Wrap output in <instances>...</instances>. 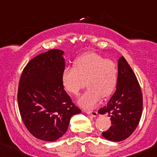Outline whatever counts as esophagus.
<instances>
[{
  "label": "esophagus",
  "mask_w": 157,
  "mask_h": 157,
  "mask_svg": "<svg viewBox=\"0 0 157 157\" xmlns=\"http://www.w3.org/2000/svg\"><path fill=\"white\" fill-rule=\"evenodd\" d=\"M86 114L90 115L91 116H93V117L97 116V115H98V112H96V111H86Z\"/></svg>",
  "instance_id": "1"
}]
</instances>
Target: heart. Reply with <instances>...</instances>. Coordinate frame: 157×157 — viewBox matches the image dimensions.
I'll return each instance as SVG.
<instances>
[{
  "instance_id": "heart-1",
  "label": "heart",
  "mask_w": 157,
  "mask_h": 157,
  "mask_svg": "<svg viewBox=\"0 0 157 157\" xmlns=\"http://www.w3.org/2000/svg\"><path fill=\"white\" fill-rule=\"evenodd\" d=\"M61 81L64 90L74 96H78L86 84L89 89L80 96L78 103L83 108L92 109L101 97H108L114 91L118 67L112 60L96 53H86L76 60L74 67L64 68Z\"/></svg>"
}]
</instances>
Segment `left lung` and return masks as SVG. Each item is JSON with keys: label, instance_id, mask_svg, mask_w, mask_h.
Instances as JSON below:
<instances>
[{"label": "left lung", "instance_id": "8db88e82", "mask_svg": "<svg viewBox=\"0 0 157 157\" xmlns=\"http://www.w3.org/2000/svg\"><path fill=\"white\" fill-rule=\"evenodd\" d=\"M116 91L99 114L108 113L112 126L102 134L111 141H121L131 135L139 124L143 109L141 89L124 57L118 60Z\"/></svg>", "mask_w": 157, "mask_h": 157}]
</instances>
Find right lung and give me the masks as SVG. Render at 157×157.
<instances>
[{
    "instance_id": "1",
    "label": "right lung",
    "mask_w": 157,
    "mask_h": 157,
    "mask_svg": "<svg viewBox=\"0 0 157 157\" xmlns=\"http://www.w3.org/2000/svg\"><path fill=\"white\" fill-rule=\"evenodd\" d=\"M63 54L52 49L35 57L24 67L19 83L17 100L22 120L35 137L45 141L63 136L71 117L81 112L63 86Z\"/></svg>"
}]
</instances>
